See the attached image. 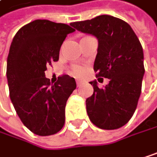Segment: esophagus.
Wrapping results in <instances>:
<instances>
[{"instance_id":"esophagus-1","label":"esophagus","mask_w":157,"mask_h":157,"mask_svg":"<svg viewBox=\"0 0 157 157\" xmlns=\"http://www.w3.org/2000/svg\"><path fill=\"white\" fill-rule=\"evenodd\" d=\"M82 84H83V82H82V81H80V80H77V81H76V85H77V86H82Z\"/></svg>"}]
</instances>
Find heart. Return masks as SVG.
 <instances>
[{
    "label": "heart",
    "mask_w": 157,
    "mask_h": 157,
    "mask_svg": "<svg viewBox=\"0 0 157 157\" xmlns=\"http://www.w3.org/2000/svg\"><path fill=\"white\" fill-rule=\"evenodd\" d=\"M71 73L75 77H81L85 74V69L80 65H72L71 67Z\"/></svg>",
    "instance_id": "heart-1"
}]
</instances>
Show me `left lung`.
Returning <instances> with one entry per match:
<instances>
[{
	"label": "left lung",
	"mask_w": 157,
	"mask_h": 157,
	"mask_svg": "<svg viewBox=\"0 0 157 157\" xmlns=\"http://www.w3.org/2000/svg\"><path fill=\"white\" fill-rule=\"evenodd\" d=\"M71 25L98 38L94 71L97 77L110 80L104 88H98L97 81L90 82L94 93L86 100L90 121L107 130L125 126L137 108L145 71L137 35L126 21L108 15Z\"/></svg>",
	"instance_id": "left-lung-1"
}]
</instances>
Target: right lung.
<instances>
[{
  "instance_id": "add662e5",
  "label": "right lung",
  "mask_w": 157,
  "mask_h": 157,
  "mask_svg": "<svg viewBox=\"0 0 157 157\" xmlns=\"http://www.w3.org/2000/svg\"><path fill=\"white\" fill-rule=\"evenodd\" d=\"M73 31L67 24L37 19L23 26L11 44L6 71L10 98L24 126L36 135H53L64 126L75 80L64 74L50 84L44 71L59 60L61 44Z\"/></svg>"
}]
</instances>
